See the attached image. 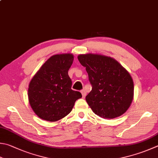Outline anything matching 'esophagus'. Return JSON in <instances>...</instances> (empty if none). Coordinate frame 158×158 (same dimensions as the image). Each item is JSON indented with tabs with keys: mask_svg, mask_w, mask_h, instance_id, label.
I'll return each instance as SVG.
<instances>
[{
	"mask_svg": "<svg viewBox=\"0 0 158 158\" xmlns=\"http://www.w3.org/2000/svg\"><path fill=\"white\" fill-rule=\"evenodd\" d=\"M80 92H81L83 98H85L86 96V95H87V93H86V91L84 90V89H83V90H81V91Z\"/></svg>",
	"mask_w": 158,
	"mask_h": 158,
	"instance_id": "obj_1",
	"label": "esophagus"
}]
</instances>
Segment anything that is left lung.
<instances>
[{
	"label": "left lung",
	"instance_id": "8db88e82",
	"mask_svg": "<svg viewBox=\"0 0 158 158\" xmlns=\"http://www.w3.org/2000/svg\"><path fill=\"white\" fill-rule=\"evenodd\" d=\"M86 67L92 86L86 100L96 115L103 118L119 117L129 109L133 98L134 86L129 72L114 58L82 54L78 56Z\"/></svg>",
	"mask_w": 158,
	"mask_h": 158
}]
</instances>
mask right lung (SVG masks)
I'll return each mask as SVG.
<instances>
[{
    "label": "right lung",
    "mask_w": 158,
    "mask_h": 158,
    "mask_svg": "<svg viewBox=\"0 0 158 158\" xmlns=\"http://www.w3.org/2000/svg\"><path fill=\"white\" fill-rule=\"evenodd\" d=\"M71 53L49 58L33 77L28 89L29 102L33 111L44 120H60L71 111L80 92L71 89L68 71L73 63Z\"/></svg>",
    "instance_id": "add662e5"
}]
</instances>
